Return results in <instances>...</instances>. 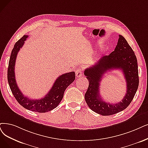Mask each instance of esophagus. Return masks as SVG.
<instances>
[{
	"label": "esophagus",
	"instance_id": "obj_1",
	"mask_svg": "<svg viewBox=\"0 0 148 148\" xmlns=\"http://www.w3.org/2000/svg\"><path fill=\"white\" fill-rule=\"evenodd\" d=\"M76 77L77 78H78V77H81V76H82V72H81V70H76Z\"/></svg>",
	"mask_w": 148,
	"mask_h": 148
}]
</instances>
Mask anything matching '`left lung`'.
Segmentation results:
<instances>
[{"instance_id":"8db88e82","label":"left lung","mask_w":148,"mask_h":148,"mask_svg":"<svg viewBox=\"0 0 148 148\" xmlns=\"http://www.w3.org/2000/svg\"><path fill=\"white\" fill-rule=\"evenodd\" d=\"M114 69L121 70L127 81V93L122 101L116 104L107 103L99 95L100 81L107 71ZM88 81L85 100L88 108L104 116L112 115L127 108L132 101L139 83L137 60L127 40L119 35L117 45L109 55L104 56L84 73Z\"/></svg>"}]
</instances>
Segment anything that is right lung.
Masks as SVG:
<instances>
[{
    "label": "right lung",
    "mask_w": 148,
    "mask_h": 148,
    "mask_svg": "<svg viewBox=\"0 0 148 148\" xmlns=\"http://www.w3.org/2000/svg\"><path fill=\"white\" fill-rule=\"evenodd\" d=\"M27 38V35H24L17 41L11 51L7 74L8 84L16 99L23 108L33 112L44 113L56 108L60 103L64 91L74 81L75 73L74 72H72L59 76L48 93L40 99H31L24 96L17 86L15 78L14 67L17 53L24 44Z\"/></svg>",
    "instance_id": "1"
}]
</instances>
